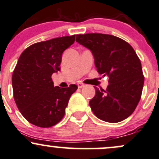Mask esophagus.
I'll use <instances>...</instances> for the list:
<instances>
[{
	"instance_id": "34e87169",
	"label": "esophagus",
	"mask_w": 159,
	"mask_h": 159,
	"mask_svg": "<svg viewBox=\"0 0 159 159\" xmlns=\"http://www.w3.org/2000/svg\"><path fill=\"white\" fill-rule=\"evenodd\" d=\"M77 85H78V88H79V89H82V88H83L84 86H85V85L82 83H78Z\"/></svg>"
}]
</instances>
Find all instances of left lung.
Segmentation results:
<instances>
[{
  "instance_id": "obj_1",
  "label": "left lung",
  "mask_w": 159,
  "mask_h": 159,
  "mask_svg": "<svg viewBox=\"0 0 159 159\" xmlns=\"http://www.w3.org/2000/svg\"><path fill=\"white\" fill-rule=\"evenodd\" d=\"M76 41L91 50L99 74L109 78L106 90L94 87L96 94L89 105L95 116L109 123L127 118L139 104L144 83L135 51L126 41L111 35L80 34Z\"/></svg>"
}]
</instances>
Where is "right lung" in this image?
I'll return each mask as SVG.
<instances>
[{"label":"right lung","mask_w":159,"mask_h":159,"mask_svg":"<svg viewBox=\"0 0 159 159\" xmlns=\"http://www.w3.org/2000/svg\"><path fill=\"white\" fill-rule=\"evenodd\" d=\"M75 35L35 43L20 54L12 74L13 97L27 121L42 128L53 126L64 117L70 96L77 89L54 86L51 76L59 70L61 55Z\"/></svg>","instance_id":"right-lung-1"}]
</instances>
